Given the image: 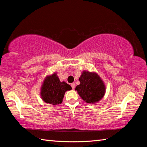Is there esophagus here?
Returning <instances> with one entry per match:
<instances>
[{
	"label": "esophagus",
	"mask_w": 147,
	"mask_h": 147,
	"mask_svg": "<svg viewBox=\"0 0 147 147\" xmlns=\"http://www.w3.org/2000/svg\"><path fill=\"white\" fill-rule=\"evenodd\" d=\"M71 86L72 88H73V89H74V88H75V86H76V85H75V83H71Z\"/></svg>",
	"instance_id": "34e87169"
}]
</instances>
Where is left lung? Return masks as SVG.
Instances as JSON below:
<instances>
[{
  "instance_id": "left-lung-1",
  "label": "left lung",
  "mask_w": 147,
  "mask_h": 147,
  "mask_svg": "<svg viewBox=\"0 0 147 147\" xmlns=\"http://www.w3.org/2000/svg\"><path fill=\"white\" fill-rule=\"evenodd\" d=\"M80 85L75 90L84 101L88 104H95L104 96L105 86L97 74L84 71L79 78Z\"/></svg>"
}]
</instances>
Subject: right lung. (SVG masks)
Instances as JSON below:
<instances>
[{"label":"right lung","mask_w":147,"mask_h":147,"mask_svg":"<svg viewBox=\"0 0 147 147\" xmlns=\"http://www.w3.org/2000/svg\"><path fill=\"white\" fill-rule=\"evenodd\" d=\"M71 86L65 82H61L57 74L47 76L41 88V97L45 102L53 105L61 104L65 92L71 90Z\"/></svg>","instance_id":"obj_1"}]
</instances>
